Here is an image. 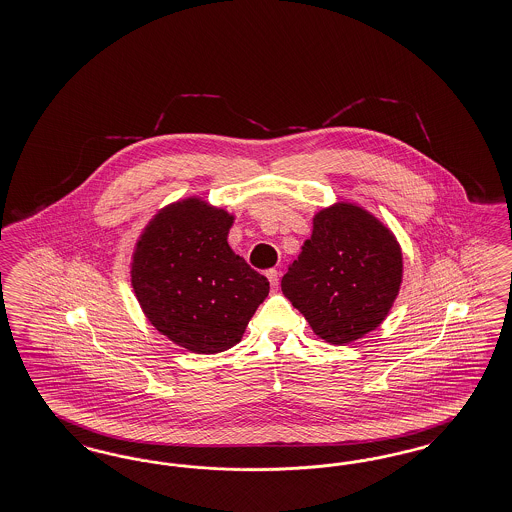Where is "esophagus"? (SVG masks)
Instances as JSON below:
<instances>
[{"mask_svg": "<svg viewBox=\"0 0 512 512\" xmlns=\"http://www.w3.org/2000/svg\"><path fill=\"white\" fill-rule=\"evenodd\" d=\"M266 278H268V282L274 287H278V284H280V272H278L276 268L266 270Z\"/></svg>", "mask_w": 512, "mask_h": 512, "instance_id": "1", "label": "esophagus"}]
</instances>
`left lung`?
<instances>
[{"instance_id":"left-lung-1","label":"left lung","mask_w":512,"mask_h":512,"mask_svg":"<svg viewBox=\"0 0 512 512\" xmlns=\"http://www.w3.org/2000/svg\"><path fill=\"white\" fill-rule=\"evenodd\" d=\"M400 284L402 251L389 228L358 205L337 204L314 217L282 291L318 337L343 345L385 320Z\"/></svg>"}]
</instances>
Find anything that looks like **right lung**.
Masks as SVG:
<instances>
[{"instance_id":"1","label":"right lung","mask_w":512,"mask_h":512,"mask_svg":"<svg viewBox=\"0 0 512 512\" xmlns=\"http://www.w3.org/2000/svg\"><path fill=\"white\" fill-rule=\"evenodd\" d=\"M232 217L198 198L165 207L144 228L131 284L152 326L200 354L234 347L268 295V280L228 242Z\"/></svg>"}]
</instances>
